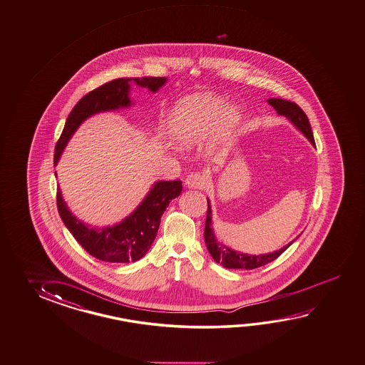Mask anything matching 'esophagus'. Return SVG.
I'll return each instance as SVG.
<instances>
[{"label":"esophagus","mask_w":365,"mask_h":365,"mask_svg":"<svg viewBox=\"0 0 365 365\" xmlns=\"http://www.w3.org/2000/svg\"><path fill=\"white\" fill-rule=\"evenodd\" d=\"M205 176L200 172H192L186 176L185 185L190 189H200L205 184Z\"/></svg>","instance_id":"34e87169"}]
</instances>
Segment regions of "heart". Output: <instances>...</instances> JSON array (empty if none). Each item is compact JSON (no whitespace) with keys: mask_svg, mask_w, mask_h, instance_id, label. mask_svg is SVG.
Masks as SVG:
<instances>
[{"mask_svg":"<svg viewBox=\"0 0 365 365\" xmlns=\"http://www.w3.org/2000/svg\"><path fill=\"white\" fill-rule=\"evenodd\" d=\"M238 122L233 108L224 110V102L210 94H194L180 101L168 122L170 132L182 148L206 143L216 135V141L228 140Z\"/></svg>","mask_w":365,"mask_h":365,"instance_id":"1","label":"heart"}]
</instances>
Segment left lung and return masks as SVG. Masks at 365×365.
I'll use <instances>...</instances> for the list:
<instances>
[{"mask_svg": "<svg viewBox=\"0 0 365 365\" xmlns=\"http://www.w3.org/2000/svg\"><path fill=\"white\" fill-rule=\"evenodd\" d=\"M268 103L277 111V114L284 115L290 122L293 123L300 132L307 137L312 145H314V133L311 124L308 120L307 115L304 111L292 101L282 100V98H269ZM205 242L207 245V250L215 262L219 264L229 268V269H255L262 265L268 264L284 252L292 245L290 242L284 246L282 249L264 255H247L240 251L232 250L228 246L216 240L214 229H212V217H211V206L207 200V216H206V227H205Z\"/></svg>", "mask_w": 365, "mask_h": 365, "instance_id": "1", "label": "left lung"}]
</instances>
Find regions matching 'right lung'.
I'll use <instances>...</instances> for the list:
<instances>
[{
  "label": "right lung",
  "instance_id": "obj_1",
  "mask_svg": "<svg viewBox=\"0 0 365 365\" xmlns=\"http://www.w3.org/2000/svg\"><path fill=\"white\" fill-rule=\"evenodd\" d=\"M165 78H125L108 81L100 88L86 94L72 108L66 120L65 128L56 145L54 163L71 138L75 130L86 118L110 110L128 108L129 84L148 88L150 92H157L165 84ZM182 190L180 180L158 181L151 187L141 205L123 222L106 227H89L76 219L67 207L59 186L57 187V207L67 229L75 240L92 257L110 263H130L136 262L148 252L157 237L160 217L173 198L179 197Z\"/></svg>",
  "mask_w": 365,
  "mask_h": 365
}]
</instances>
